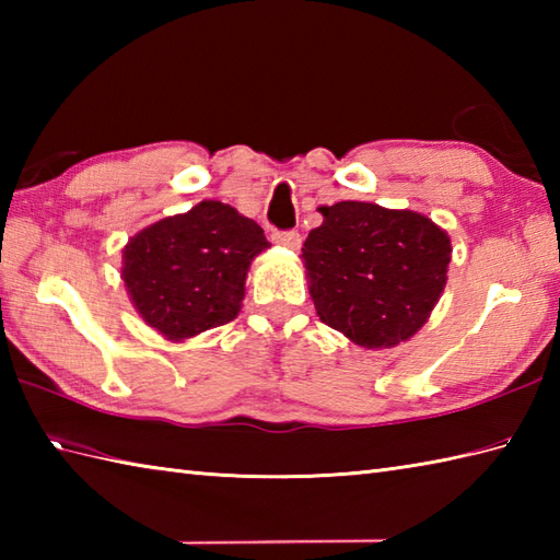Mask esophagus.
I'll return each instance as SVG.
<instances>
[{
    "label": "esophagus",
    "mask_w": 560,
    "mask_h": 560,
    "mask_svg": "<svg viewBox=\"0 0 560 560\" xmlns=\"http://www.w3.org/2000/svg\"><path fill=\"white\" fill-rule=\"evenodd\" d=\"M271 241L277 243V245H283V247L299 249L303 237H301L299 231H273V233H271Z\"/></svg>",
    "instance_id": "1"
}]
</instances>
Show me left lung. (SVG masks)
Returning <instances> with one entry per match:
<instances>
[{
  "label": "left lung",
  "mask_w": 560,
  "mask_h": 560,
  "mask_svg": "<svg viewBox=\"0 0 560 560\" xmlns=\"http://www.w3.org/2000/svg\"><path fill=\"white\" fill-rule=\"evenodd\" d=\"M303 243L315 311L363 349L411 339L447 281L450 235L423 213L371 201L319 207Z\"/></svg>",
  "instance_id": "8db88e82"
}]
</instances>
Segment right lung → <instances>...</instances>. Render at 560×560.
<instances>
[{
    "instance_id": "obj_1",
    "label": "right lung",
    "mask_w": 560,
    "mask_h": 560,
    "mask_svg": "<svg viewBox=\"0 0 560 560\" xmlns=\"http://www.w3.org/2000/svg\"><path fill=\"white\" fill-rule=\"evenodd\" d=\"M267 247L253 219L207 199L129 237L122 279L141 319L183 341L237 317L249 265Z\"/></svg>"
}]
</instances>
